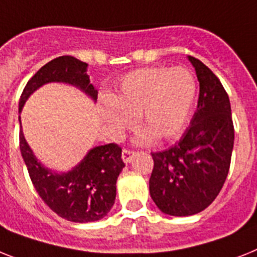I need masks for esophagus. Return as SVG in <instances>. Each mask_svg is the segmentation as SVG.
Listing matches in <instances>:
<instances>
[{
	"mask_svg": "<svg viewBox=\"0 0 257 257\" xmlns=\"http://www.w3.org/2000/svg\"><path fill=\"white\" fill-rule=\"evenodd\" d=\"M134 156H135V152L134 151H130V150H123V151H122V160H123L126 164H128V163L133 160Z\"/></svg>",
	"mask_w": 257,
	"mask_h": 257,
	"instance_id": "1",
	"label": "esophagus"
}]
</instances>
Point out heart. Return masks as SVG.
<instances>
[{
    "label": "heart",
    "instance_id": "obj_1",
    "mask_svg": "<svg viewBox=\"0 0 257 257\" xmlns=\"http://www.w3.org/2000/svg\"><path fill=\"white\" fill-rule=\"evenodd\" d=\"M197 95L196 77L189 69L144 68L122 80L119 88L101 106L102 119L115 135L133 126L134 116L143 130L137 143L168 141L179 135L189 119Z\"/></svg>",
    "mask_w": 257,
    "mask_h": 257
}]
</instances>
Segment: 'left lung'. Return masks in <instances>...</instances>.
<instances>
[{"label": "left lung", "mask_w": 257, "mask_h": 257, "mask_svg": "<svg viewBox=\"0 0 257 257\" xmlns=\"http://www.w3.org/2000/svg\"><path fill=\"white\" fill-rule=\"evenodd\" d=\"M188 60L200 82L196 113L175 146L151 154L150 194L160 211L173 217L201 213L217 198L228 175L234 148L227 93L202 61L193 56Z\"/></svg>", "instance_id": "left-lung-1"}]
</instances>
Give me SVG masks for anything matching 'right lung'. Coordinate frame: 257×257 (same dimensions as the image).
I'll use <instances>...</instances> for the list:
<instances>
[{
  "label": "right lung",
  "mask_w": 257,
  "mask_h": 257,
  "mask_svg": "<svg viewBox=\"0 0 257 257\" xmlns=\"http://www.w3.org/2000/svg\"><path fill=\"white\" fill-rule=\"evenodd\" d=\"M50 82L76 86L92 101H97L98 92L90 84L88 64L73 56H60L43 65L30 78L19 99V113L30 95ZM19 148L34 188L59 217L86 223L99 220L111 210L116 196V180L124 168L120 158L122 150L116 144L93 147L81 162L67 172L44 167L25 139L22 130L19 133Z\"/></svg>",
  "instance_id": "obj_1"
}]
</instances>
